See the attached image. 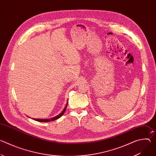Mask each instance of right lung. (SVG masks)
Returning a JSON list of instances; mask_svg holds the SVG:
<instances>
[{
  "label": "right lung",
  "instance_id": "1",
  "mask_svg": "<svg viewBox=\"0 0 156 156\" xmlns=\"http://www.w3.org/2000/svg\"><path fill=\"white\" fill-rule=\"evenodd\" d=\"M67 105H68V102L66 103V106H65V107L64 108V109L63 110L62 112L59 115H58L57 116H55V117H53V118H51V119H34V120H36V121H37V122H50V121H54V120H57V119H59L60 117H61L63 115V114L64 112H65L66 107H67Z\"/></svg>",
  "mask_w": 156,
  "mask_h": 156
}]
</instances>
